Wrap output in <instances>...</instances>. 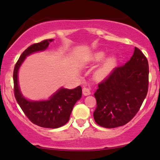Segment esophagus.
Instances as JSON below:
<instances>
[{
  "label": "esophagus",
  "instance_id": "obj_1",
  "mask_svg": "<svg viewBox=\"0 0 160 160\" xmlns=\"http://www.w3.org/2000/svg\"><path fill=\"white\" fill-rule=\"evenodd\" d=\"M82 94H83L84 95H89L91 94L90 89L87 87L82 88Z\"/></svg>",
  "mask_w": 160,
  "mask_h": 160
}]
</instances>
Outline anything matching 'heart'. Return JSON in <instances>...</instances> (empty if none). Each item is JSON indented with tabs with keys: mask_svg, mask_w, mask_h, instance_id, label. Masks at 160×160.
Instances as JSON below:
<instances>
[{
	"mask_svg": "<svg viewBox=\"0 0 160 160\" xmlns=\"http://www.w3.org/2000/svg\"><path fill=\"white\" fill-rule=\"evenodd\" d=\"M106 56V53L104 52H95L92 56V60L94 62H100L103 60ZM117 59L116 57H111L107 61L104 62V65L102 68L98 71V75L99 78H104L109 74L111 71V70L115 67L117 65Z\"/></svg>",
	"mask_w": 160,
	"mask_h": 160,
	"instance_id": "obj_1",
	"label": "heart"
}]
</instances>
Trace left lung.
Wrapping results in <instances>:
<instances>
[{"instance_id":"left-lung-1","label":"left lung","mask_w":160,"mask_h":160,"mask_svg":"<svg viewBox=\"0 0 160 160\" xmlns=\"http://www.w3.org/2000/svg\"><path fill=\"white\" fill-rule=\"evenodd\" d=\"M148 85V61L144 53L135 47L129 61L114 68L98 83L94 94L97 104L93 113L95 122L109 128L128 123L140 110Z\"/></svg>"}]
</instances>
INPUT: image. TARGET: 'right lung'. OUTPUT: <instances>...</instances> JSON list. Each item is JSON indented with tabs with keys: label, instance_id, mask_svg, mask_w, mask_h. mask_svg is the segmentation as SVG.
<instances>
[{
	"label": "right lung",
	"instance_id": "add662e5",
	"mask_svg": "<svg viewBox=\"0 0 160 160\" xmlns=\"http://www.w3.org/2000/svg\"><path fill=\"white\" fill-rule=\"evenodd\" d=\"M51 41L52 39L34 43L22 53L14 67L13 89L16 102L31 122L40 127L56 128L68 122L75 103L82 96L81 86L74 89L62 88L49 100L31 102L22 96L18 85V71L25 57L34 52L44 50Z\"/></svg>",
	"mask_w": 160,
	"mask_h": 160
}]
</instances>
